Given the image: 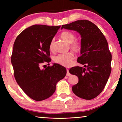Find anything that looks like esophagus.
Returning <instances> with one entry per match:
<instances>
[{"label": "esophagus", "instance_id": "34e87169", "mask_svg": "<svg viewBox=\"0 0 122 122\" xmlns=\"http://www.w3.org/2000/svg\"><path fill=\"white\" fill-rule=\"evenodd\" d=\"M71 76V74H70V73L69 72V70L68 69H66V76Z\"/></svg>", "mask_w": 122, "mask_h": 122}]
</instances>
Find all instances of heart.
I'll use <instances>...</instances> for the list:
<instances>
[{"label": "heart", "mask_w": 122, "mask_h": 122, "mask_svg": "<svg viewBox=\"0 0 122 122\" xmlns=\"http://www.w3.org/2000/svg\"><path fill=\"white\" fill-rule=\"evenodd\" d=\"M61 37L66 41V42L70 43V47L73 51L76 53L81 51V43L79 40L75 39L76 36L74 33L71 31H66L61 33ZM54 39L51 40L49 44L50 51H53L54 48ZM74 58V55L72 52H68L63 54H59L55 56L53 60L54 62L58 64L65 66H71L73 63V60Z\"/></svg>", "instance_id": "heart-1"}]
</instances>
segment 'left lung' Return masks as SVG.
<instances>
[{
  "label": "left lung",
  "mask_w": 122,
  "mask_h": 122,
  "mask_svg": "<svg viewBox=\"0 0 122 122\" xmlns=\"http://www.w3.org/2000/svg\"><path fill=\"white\" fill-rule=\"evenodd\" d=\"M63 28L78 31L81 37V56L77 61L84 68L76 66L69 69L79 79L72 91L78 97L92 99L104 89L111 73L112 54L107 41L97 26L87 20L63 25Z\"/></svg>",
  "instance_id": "8db88e82"
}]
</instances>
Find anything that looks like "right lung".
Instances as JSON below:
<instances>
[{"mask_svg":"<svg viewBox=\"0 0 122 122\" xmlns=\"http://www.w3.org/2000/svg\"><path fill=\"white\" fill-rule=\"evenodd\" d=\"M61 26L34 25L24 30L14 41L11 57L16 82L31 99L41 101L52 96L56 84L66 76V69L58 64L41 69L49 63V44Z\"/></svg>","mask_w":122,"mask_h":122,"instance_id":"add662e5","label":"right lung"}]
</instances>
